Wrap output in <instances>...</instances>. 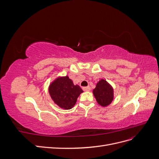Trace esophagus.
<instances>
[{
  "instance_id": "1",
  "label": "esophagus",
  "mask_w": 159,
  "mask_h": 159,
  "mask_svg": "<svg viewBox=\"0 0 159 159\" xmlns=\"http://www.w3.org/2000/svg\"><path fill=\"white\" fill-rule=\"evenodd\" d=\"M83 89L84 91H89L91 90V88L89 87V86H88V87H84L83 88Z\"/></svg>"
}]
</instances>
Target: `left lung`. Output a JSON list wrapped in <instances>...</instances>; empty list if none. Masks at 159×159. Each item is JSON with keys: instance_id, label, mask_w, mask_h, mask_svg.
I'll return each mask as SVG.
<instances>
[{"instance_id": "obj_1", "label": "left lung", "mask_w": 159, "mask_h": 159, "mask_svg": "<svg viewBox=\"0 0 159 159\" xmlns=\"http://www.w3.org/2000/svg\"><path fill=\"white\" fill-rule=\"evenodd\" d=\"M93 93L98 104L102 107H107L113 100V88L103 79L99 80L96 84Z\"/></svg>"}]
</instances>
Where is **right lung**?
<instances>
[{
	"label": "right lung",
	"mask_w": 159,
	"mask_h": 159,
	"mask_svg": "<svg viewBox=\"0 0 159 159\" xmlns=\"http://www.w3.org/2000/svg\"><path fill=\"white\" fill-rule=\"evenodd\" d=\"M48 91L54 103L64 109L73 107L80 95L84 91L78 85H74L68 75L57 77L50 84Z\"/></svg>",
	"instance_id": "obj_1"
}]
</instances>
